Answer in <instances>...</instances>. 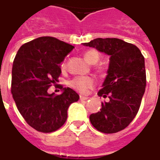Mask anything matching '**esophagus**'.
I'll list each match as a JSON object with an SVG mask.
<instances>
[{"mask_svg":"<svg viewBox=\"0 0 160 160\" xmlns=\"http://www.w3.org/2000/svg\"><path fill=\"white\" fill-rule=\"evenodd\" d=\"M80 100H88V97H86V96H84V95H80Z\"/></svg>","mask_w":160,"mask_h":160,"instance_id":"1","label":"esophagus"}]
</instances>
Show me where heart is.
<instances>
[{
	"label": "heart",
	"mask_w": 160,
	"mask_h": 160,
	"mask_svg": "<svg viewBox=\"0 0 160 160\" xmlns=\"http://www.w3.org/2000/svg\"><path fill=\"white\" fill-rule=\"evenodd\" d=\"M84 57L86 60V61L90 63V65H95L99 62L100 59V55L96 50L91 49V50L85 51V54H84ZM62 67H65V63H63ZM98 70H101L102 67L99 66ZM94 83H95V81L93 80V78L90 77V76H77L70 81V86L73 89L83 93L85 92L87 89L91 87L94 85Z\"/></svg>",
	"instance_id": "obj_1"
}]
</instances>
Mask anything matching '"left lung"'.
<instances>
[{
  "instance_id": "8db88e82",
  "label": "left lung",
  "mask_w": 160,
  "mask_h": 160,
  "mask_svg": "<svg viewBox=\"0 0 160 160\" xmlns=\"http://www.w3.org/2000/svg\"><path fill=\"white\" fill-rule=\"evenodd\" d=\"M83 46L96 49L109 56L107 75L98 92L109 97L101 109L90 115L95 129L113 134L126 128L139 111L146 86L144 58L133 44L117 38H97Z\"/></svg>"
}]
</instances>
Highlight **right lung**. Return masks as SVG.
<instances>
[{
	"instance_id": "1",
	"label": "right lung",
	"mask_w": 160,
	"mask_h": 160,
	"mask_svg": "<svg viewBox=\"0 0 160 160\" xmlns=\"http://www.w3.org/2000/svg\"><path fill=\"white\" fill-rule=\"evenodd\" d=\"M74 46L54 37H39L21 46L12 66L11 94L19 112L37 131L51 133L67 119L68 108L80 96L70 88L60 95L50 94L58 81L60 64Z\"/></svg>"
}]
</instances>
